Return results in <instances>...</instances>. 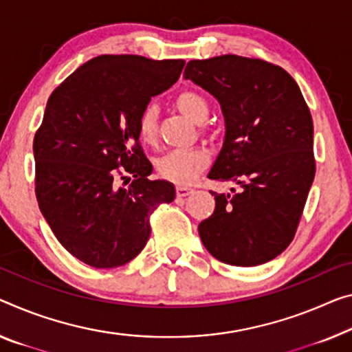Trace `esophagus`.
<instances>
[{
	"instance_id": "obj_1",
	"label": "esophagus",
	"mask_w": 352,
	"mask_h": 352,
	"mask_svg": "<svg viewBox=\"0 0 352 352\" xmlns=\"http://www.w3.org/2000/svg\"><path fill=\"white\" fill-rule=\"evenodd\" d=\"M193 190L192 188H188V187H182V186H179V187H176V195L179 198H184V197H187V195H190Z\"/></svg>"
}]
</instances>
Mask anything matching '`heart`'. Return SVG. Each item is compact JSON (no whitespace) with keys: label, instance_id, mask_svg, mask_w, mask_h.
Instances as JSON below:
<instances>
[{"label":"heart","instance_id":"obj_1","mask_svg":"<svg viewBox=\"0 0 352 352\" xmlns=\"http://www.w3.org/2000/svg\"><path fill=\"white\" fill-rule=\"evenodd\" d=\"M175 105L188 120L203 124L209 116L208 100L195 91H182L176 96ZM138 137L146 144H153L157 138V108L155 105H146L138 116ZM208 154L201 149L173 151L157 160V173L166 181L179 186L190 184L199 171L208 166Z\"/></svg>","mask_w":352,"mask_h":352}]
</instances>
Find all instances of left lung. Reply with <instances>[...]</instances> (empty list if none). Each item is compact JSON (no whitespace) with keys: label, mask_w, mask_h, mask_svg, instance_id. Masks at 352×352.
Instances as JSON below:
<instances>
[{"label":"left lung","mask_w":352,"mask_h":352,"mask_svg":"<svg viewBox=\"0 0 352 352\" xmlns=\"http://www.w3.org/2000/svg\"><path fill=\"white\" fill-rule=\"evenodd\" d=\"M184 78L214 96L223 113V144L208 177L242 188L210 192L214 214L198 225L203 245L231 266L267 263L293 241L315 179L304 96L282 67L237 55L193 59Z\"/></svg>","instance_id":"left-lung-1"}]
</instances>
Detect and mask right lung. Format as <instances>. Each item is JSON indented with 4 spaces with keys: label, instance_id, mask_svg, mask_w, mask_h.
<instances>
[{
    "label": "right lung",
    "instance_id": "right-lung-1",
    "mask_svg": "<svg viewBox=\"0 0 352 352\" xmlns=\"http://www.w3.org/2000/svg\"><path fill=\"white\" fill-rule=\"evenodd\" d=\"M186 61L137 55L89 59L53 91L36 132V197L53 234L88 266L132 261L149 239V214L176 197L138 144V116L177 82ZM134 177L129 187L117 177ZM126 184V182H124Z\"/></svg>",
    "mask_w": 352,
    "mask_h": 352
}]
</instances>
